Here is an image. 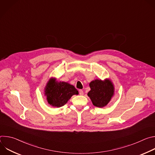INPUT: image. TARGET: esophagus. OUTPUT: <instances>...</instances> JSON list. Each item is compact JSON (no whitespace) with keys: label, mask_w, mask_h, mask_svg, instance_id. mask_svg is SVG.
<instances>
[{"label":"esophagus","mask_w":155,"mask_h":155,"mask_svg":"<svg viewBox=\"0 0 155 155\" xmlns=\"http://www.w3.org/2000/svg\"><path fill=\"white\" fill-rule=\"evenodd\" d=\"M79 94H80V95H81V96L83 95V91L81 90H80V91H79Z\"/></svg>","instance_id":"34e87169"}]
</instances>
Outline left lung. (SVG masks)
Masks as SVG:
<instances>
[{
	"mask_svg": "<svg viewBox=\"0 0 155 155\" xmlns=\"http://www.w3.org/2000/svg\"><path fill=\"white\" fill-rule=\"evenodd\" d=\"M90 86L91 90L87 93V96L96 107L105 106L114 95V87L109 80H95L90 83Z\"/></svg>",
	"mask_w": 155,
	"mask_h": 155,
	"instance_id": "left-lung-1",
	"label": "left lung"
}]
</instances>
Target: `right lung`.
<instances>
[{"label":"right lung","mask_w":155,"mask_h":155,"mask_svg":"<svg viewBox=\"0 0 155 155\" xmlns=\"http://www.w3.org/2000/svg\"><path fill=\"white\" fill-rule=\"evenodd\" d=\"M78 94V91L73 85L63 81L58 82L54 78L48 82L45 88L48 104L56 107L64 105L73 95Z\"/></svg>","instance_id":"right-lung-1"}]
</instances>
